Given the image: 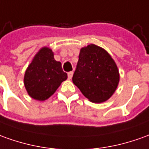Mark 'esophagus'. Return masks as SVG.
Listing matches in <instances>:
<instances>
[{
  "label": "esophagus",
  "instance_id": "obj_1",
  "mask_svg": "<svg viewBox=\"0 0 149 149\" xmlns=\"http://www.w3.org/2000/svg\"><path fill=\"white\" fill-rule=\"evenodd\" d=\"M73 74H74V72H73V71H70V72L68 73V79H71V78H72V76H73Z\"/></svg>",
  "mask_w": 149,
  "mask_h": 149
}]
</instances>
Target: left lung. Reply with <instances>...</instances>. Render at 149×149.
Here are the masks:
<instances>
[{"label": "left lung", "instance_id": "1", "mask_svg": "<svg viewBox=\"0 0 149 149\" xmlns=\"http://www.w3.org/2000/svg\"><path fill=\"white\" fill-rule=\"evenodd\" d=\"M119 79L118 66L105 49L93 44L80 49L72 81L90 101L102 103L109 100Z\"/></svg>", "mask_w": 149, "mask_h": 149}]
</instances>
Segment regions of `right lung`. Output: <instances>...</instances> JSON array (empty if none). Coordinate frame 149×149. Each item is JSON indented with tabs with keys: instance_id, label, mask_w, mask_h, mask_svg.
Returning a JSON list of instances; mask_svg holds the SVG:
<instances>
[{
	"instance_id": "right-lung-1",
	"label": "right lung",
	"mask_w": 149,
	"mask_h": 149,
	"mask_svg": "<svg viewBox=\"0 0 149 149\" xmlns=\"http://www.w3.org/2000/svg\"><path fill=\"white\" fill-rule=\"evenodd\" d=\"M67 74L61 68V63L54 59L52 49L43 47L34 56L24 74V86L31 98L43 101L57 91Z\"/></svg>"
}]
</instances>
